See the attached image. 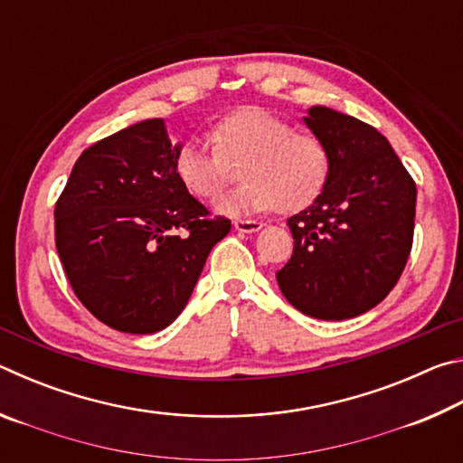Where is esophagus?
I'll return each instance as SVG.
<instances>
[{
    "mask_svg": "<svg viewBox=\"0 0 463 463\" xmlns=\"http://www.w3.org/2000/svg\"><path fill=\"white\" fill-rule=\"evenodd\" d=\"M261 226L263 224L257 221H234V229H237L239 232H257Z\"/></svg>",
    "mask_w": 463,
    "mask_h": 463,
    "instance_id": "1",
    "label": "esophagus"
}]
</instances>
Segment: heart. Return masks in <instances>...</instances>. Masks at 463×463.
Returning <instances> with one entry per match:
<instances>
[{"mask_svg": "<svg viewBox=\"0 0 463 463\" xmlns=\"http://www.w3.org/2000/svg\"><path fill=\"white\" fill-rule=\"evenodd\" d=\"M245 184L224 195L226 214H255L279 208L298 213L310 206L331 175V153L315 135L263 108H241L213 128V138L194 137L179 146L175 174L202 200H216L232 182V163H241Z\"/></svg>", "mask_w": 463, "mask_h": 463, "instance_id": "obj_1", "label": "heart"}]
</instances>
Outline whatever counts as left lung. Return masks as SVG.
Returning a JSON list of instances; mask_svg holds the SVG:
<instances>
[{
    "label": "left lung",
    "mask_w": 463,
    "mask_h": 463,
    "mask_svg": "<svg viewBox=\"0 0 463 463\" xmlns=\"http://www.w3.org/2000/svg\"><path fill=\"white\" fill-rule=\"evenodd\" d=\"M331 153L323 194L288 218L294 253L276 278L304 315H364L401 279L412 249L417 185L388 138L354 116L315 106L304 118Z\"/></svg>",
    "instance_id": "left-lung-1"
}]
</instances>
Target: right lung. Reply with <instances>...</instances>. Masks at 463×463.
Masks as SVG:
<instances>
[{
    "instance_id": "right-lung-1",
    "label": "right lung",
    "mask_w": 463,
    "mask_h": 463,
    "mask_svg": "<svg viewBox=\"0 0 463 463\" xmlns=\"http://www.w3.org/2000/svg\"><path fill=\"white\" fill-rule=\"evenodd\" d=\"M177 151L161 118L132 124L85 148L54 206L69 284L116 331L148 335L174 323L231 231L179 182Z\"/></svg>"
}]
</instances>
